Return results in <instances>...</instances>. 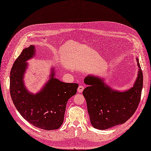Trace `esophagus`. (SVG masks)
I'll list each match as a JSON object with an SVG mask.
<instances>
[{
  "label": "esophagus",
  "instance_id": "1",
  "mask_svg": "<svg viewBox=\"0 0 151 151\" xmlns=\"http://www.w3.org/2000/svg\"><path fill=\"white\" fill-rule=\"evenodd\" d=\"M83 90H84V86H82V85H80V86H79V87L78 88V92L79 93H82Z\"/></svg>",
  "mask_w": 151,
  "mask_h": 151
}]
</instances>
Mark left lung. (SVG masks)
<instances>
[{
  "label": "left lung",
  "mask_w": 151,
  "mask_h": 151,
  "mask_svg": "<svg viewBox=\"0 0 151 151\" xmlns=\"http://www.w3.org/2000/svg\"><path fill=\"white\" fill-rule=\"evenodd\" d=\"M138 75L134 86L125 92L114 91L100 78L89 75L85 84L89 86L83 91L86 101L91 124L95 128L107 129L123 124L134 114L141 100L143 75L139 60Z\"/></svg>",
  "instance_id": "left-lung-1"
}]
</instances>
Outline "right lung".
<instances>
[{"label": "right lung", "mask_w": 151, "mask_h": 151, "mask_svg": "<svg viewBox=\"0 0 151 151\" xmlns=\"http://www.w3.org/2000/svg\"><path fill=\"white\" fill-rule=\"evenodd\" d=\"M35 46L23 49L13 65L10 74V92L19 113L32 125L44 130L59 128L63 123L67 103L75 95L77 83H65L52 78L44 89L35 95L26 89L23 76L27 63L35 55Z\"/></svg>", "instance_id": "1"}]
</instances>
